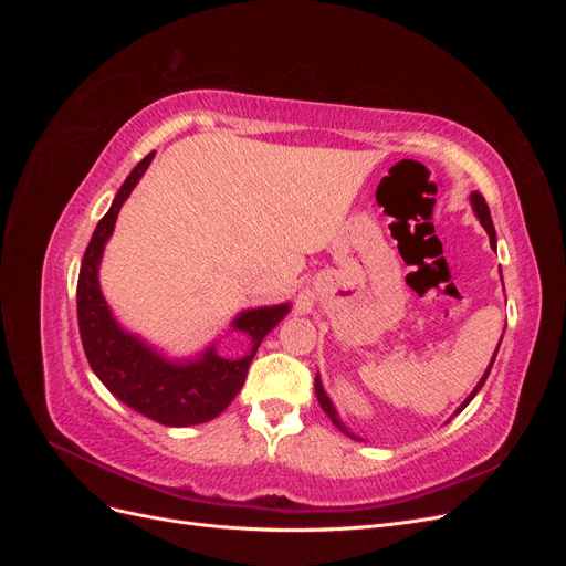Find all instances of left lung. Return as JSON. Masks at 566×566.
Listing matches in <instances>:
<instances>
[{
	"label": "left lung",
	"mask_w": 566,
	"mask_h": 566,
	"mask_svg": "<svg viewBox=\"0 0 566 566\" xmlns=\"http://www.w3.org/2000/svg\"><path fill=\"white\" fill-rule=\"evenodd\" d=\"M470 200H472V208H474V214L479 217V221H482V227L486 229V233H489V238H491V248L495 250V229H493V221H491V212H489V205H486V200H484V196L479 193V191H474L472 196H470ZM495 354H499V349H495ZM495 354H493V358H491V364H489V368H486V373H484V378L479 380V385L474 387V391L470 394V397L460 403V408L455 410V416L460 413L462 408H465L474 397H476V391L484 387V382H486V378H489V373H491V366H493V361H495ZM314 389H316V399H318V403H321V408L325 410V416H328L331 420H333V424L337 427L339 432H345L347 437H352V439H356L345 424H342V420H339V416H337V410H335V406H333V401L328 399V394H325V389H323V385H321V380H318V375H316V382H314Z\"/></svg>",
	"instance_id": "left-lung-1"
}]
</instances>
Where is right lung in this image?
Wrapping results in <instances>:
<instances>
[{
    "instance_id": "obj_1",
    "label": "right lung",
    "mask_w": 566,
    "mask_h": 566,
    "mask_svg": "<svg viewBox=\"0 0 566 566\" xmlns=\"http://www.w3.org/2000/svg\"><path fill=\"white\" fill-rule=\"evenodd\" d=\"M156 153L136 165L111 205V210L96 224L92 241L84 250L77 279V323L84 354L96 378L115 397L150 420L167 427H186L217 418L235 394L241 391L248 368L269 331L290 312V304L248 310L233 321L235 331H243L252 347L243 358H224L210 347L196 361H167L139 337L119 328L108 302L98 287L101 254L115 229V219L132 188L146 172Z\"/></svg>"
}]
</instances>
